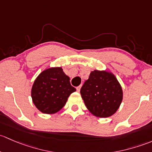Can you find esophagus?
<instances>
[{
	"instance_id": "34e87169",
	"label": "esophagus",
	"mask_w": 152,
	"mask_h": 152,
	"mask_svg": "<svg viewBox=\"0 0 152 152\" xmlns=\"http://www.w3.org/2000/svg\"><path fill=\"white\" fill-rule=\"evenodd\" d=\"M80 88H81V86H78V87H77V91L79 92L80 91Z\"/></svg>"
}]
</instances>
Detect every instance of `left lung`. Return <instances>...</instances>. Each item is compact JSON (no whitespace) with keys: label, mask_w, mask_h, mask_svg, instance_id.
I'll return each mask as SVG.
<instances>
[{"label":"left lung","mask_w":152,"mask_h":152,"mask_svg":"<svg viewBox=\"0 0 152 152\" xmlns=\"http://www.w3.org/2000/svg\"><path fill=\"white\" fill-rule=\"evenodd\" d=\"M80 94L88 110L99 118L113 115L123 99L121 85L115 75L107 71L91 72Z\"/></svg>","instance_id":"obj_1"}]
</instances>
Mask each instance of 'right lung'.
<instances>
[{
	"label": "right lung",
	"mask_w": 152,
	"mask_h": 152,
	"mask_svg": "<svg viewBox=\"0 0 152 152\" xmlns=\"http://www.w3.org/2000/svg\"><path fill=\"white\" fill-rule=\"evenodd\" d=\"M69 80L61 67H52L42 72L31 88V97L37 108L47 114L58 112L70 94L76 91Z\"/></svg>",
	"instance_id": "obj_1"
}]
</instances>
